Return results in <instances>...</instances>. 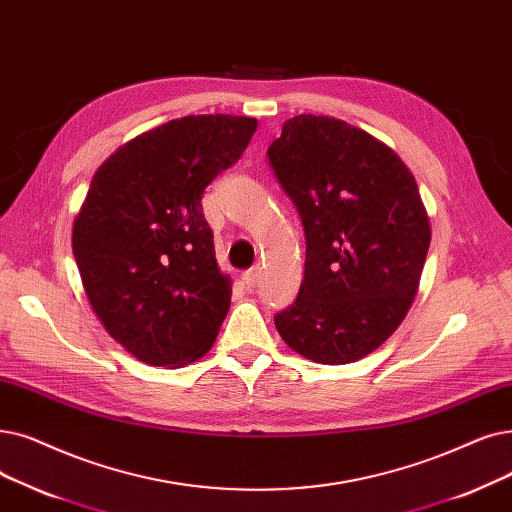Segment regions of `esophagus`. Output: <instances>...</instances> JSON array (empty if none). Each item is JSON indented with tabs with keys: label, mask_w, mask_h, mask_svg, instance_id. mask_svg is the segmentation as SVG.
<instances>
[{
	"label": "esophagus",
	"mask_w": 512,
	"mask_h": 512,
	"mask_svg": "<svg viewBox=\"0 0 512 512\" xmlns=\"http://www.w3.org/2000/svg\"><path fill=\"white\" fill-rule=\"evenodd\" d=\"M259 278H261V270L259 268H251V270H247V272L240 276L242 284L247 286V288H255L259 284Z\"/></svg>",
	"instance_id": "obj_1"
}]
</instances>
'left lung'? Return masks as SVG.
Wrapping results in <instances>:
<instances>
[{"mask_svg": "<svg viewBox=\"0 0 512 512\" xmlns=\"http://www.w3.org/2000/svg\"><path fill=\"white\" fill-rule=\"evenodd\" d=\"M268 154L307 240L299 297L276 328L311 362H358L418 293L431 224L414 175L385 142L324 115L284 121Z\"/></svg>", "mask_w": 512, "mask_h": 512, "instance_id": "obj_1", "label": "left lung"}]
</instances>
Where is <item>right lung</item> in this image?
<instances>
[{"label":"right lung","instance_id":"obj_1","mask_svg":"<svg viewBox=\"0 0 512 512\" xmlns=\"http://www.w3.org/2000/svg\"><path fill=\"white\" fill-rule=\"evenodd\" d=\"M255 131L251 117L173 119L94 173L73 221L75 261L104 330L144 364L196 362L219 335L232 278L219 270L201 198Z\"/></svg>","mask_w":512,"mask_h":512}]
</instances>
